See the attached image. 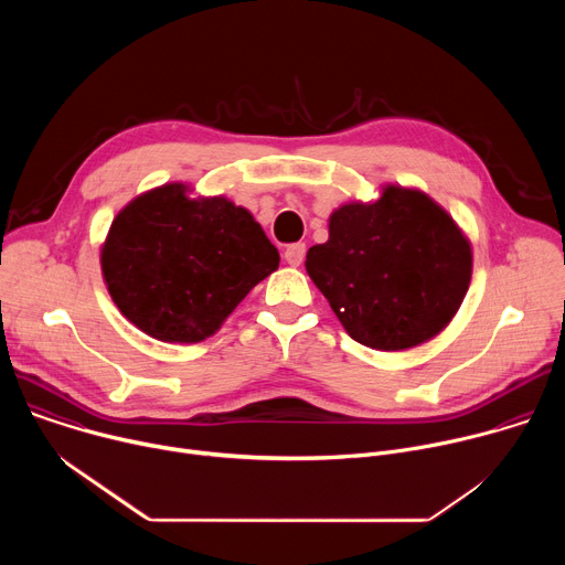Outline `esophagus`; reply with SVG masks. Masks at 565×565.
Instances as JSON below:
<instances>
[{
    "label": "esophagus",
    "instance_id": "esophagus-1",
    "mask_svg": "<svg viewBox=\"0 0 565 565\" xmlns=\"http://www.w3.org/2000/svg\"><path fill=\"white\" fill-rule=\"evenodd\" d=\"M303 257H306V246H303V244H292V246H288L286 253H284V259H286L290 266H301Z\"/></svg>",
    "mask_w": 565,
    "mask_h": 565
}]
</instances>
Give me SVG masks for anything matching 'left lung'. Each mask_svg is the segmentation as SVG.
Here are the masks:
<instances>
[{
    "mask_svg": "<svg viewBox=\"0 0 565 565\" xmlns=\"http://www.w3.org/2000/svg\"><path fill=\"white\" fill-rule=\"evenodd\" d=\"M306 270L355 342L402 351L449 324L469 288L471 250L429 196L391 185L371 205L333 212Z\"/></svg>",
    "mask_w": 565,
    "mask_h": 565,
    "instance_id": "1",
    "label": "left lung"
}]
</instances>
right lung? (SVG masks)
Listing matches in <instances>:
<instances>
[{
  "label": "right lung",
  "instance_id": "add662e5",
  "mask_svg": "<svg viewBox=\"0 0 565 565\" xmlns=\"http://www.w3.org/2000/svg\"><path fill=\"white\" fill-rule=\"evenodd\" d=\"M277 266V248L248 210L225 199L192 201L179 183L129 203L103 248L116 306L163 342L212 335Z\"/></svg>",
  "mask_w": 565,
  "mask_h": 565
}]
</instances>
